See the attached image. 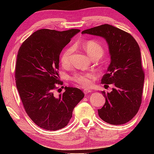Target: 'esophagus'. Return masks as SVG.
<instances>
[{
    "label": "esophagus",
    "mask_w": 154,
    "mask_h": 154,
    "mask_svg": "<svg viewBox=\"0 0 154 154\" xmlns=\"http://www.w3.org/2000/svg\"><path fill=\"white\" fill-rule=\"evenodd\" d=\"M83 92L85 94H88V93H90V92H91L92 90L89 89V88H85V89L83 90Z\"/></svg>",
    "instance_id": "34e87169"
}]
</instances>
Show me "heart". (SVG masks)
<instances>
[{
    "label": "heart",
    "instance_id": "b5f03b06",
    "mask_svg": "<svg viewBox=\"0 0 154 154\" xmlns=\"http://www.w3.org/2000/svg\"><path fill=\"white\" fill-rule=\"evenodd\" d=\"M82 48L92 59H100L104 54V50L102 45L95 40H89L83 42L82 43ZM72 52L73 49L71 48H66L62 52L60 57V61L63 65L66 66L70 63ZM94 78H95V74L94 73L78 72L75 73L71 79L74 83L79 84L81 86L88 87L91 85L92 80Z\"/></svg>",
    "mask_w": 154,
    "mask_h": 154
}]
</instances>
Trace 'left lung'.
<instances>
[{"label": "left lung", "instance_id": "8db88e82", "mask_svg": "<svg viewBox=\"0 0 154 154\" xmlns=\"http://www.w3.org/2000/svg\"><path fill=\"white\" fill-rule=\"evenodd\" d=\"M104 38L111 57L106 73L102 83L113 84L112 91H102L106 102L98 114L111 125H122L130 121L138 112L144 81L140 48L130 33L110 24H103L82 31Z\"/></svg>", "mask_w": 154, "mask_h": 154}]
</instances>
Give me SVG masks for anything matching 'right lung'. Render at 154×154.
Instances as JSON below:
<instances>
[{
	"label": "right lung",
	"mask_w": 154,
	"mask_h": 154,
	"mask_svg": "<svg viewBox=\"0 0 154 154\" xmlns=\"http://www.w3.org/2000/svg\"><path fill=\"white\" fill-rule=\"evenodd\" d=\"M80 31L43 29L35 31L22 44L17 56L16 85L29 118L40 128L57 130L72 117L75 106L84 97L79 88L65 87L58 97L54 90L61 84L58 74L60 54Z\"/></svg>",
	"instance_id": "right-lung-1"
}]
</instances>
